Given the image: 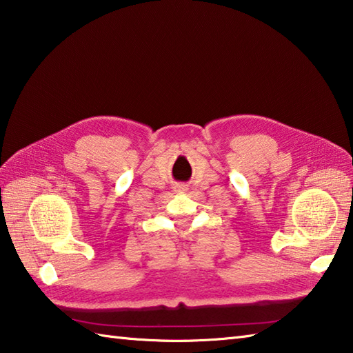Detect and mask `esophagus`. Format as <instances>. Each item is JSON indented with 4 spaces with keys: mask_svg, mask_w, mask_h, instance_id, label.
<instances>
[{
    "mask_svg": "<svg viewBox=\"0 0 353 353\" xmlns=\"http://www.w3.org/2000/svg\"><path fill=\"white\" fill-rule=\"evenodd\" d=\"M187 190H189V187H187V185L183 184V183L175 184V187H174V192H175V193H185Z\"/></svg>",
    "mask_w": 353,
    "mask_h": 353,
    "instance_id": "1",
    "label": "esophagus"
}]
</instances>
